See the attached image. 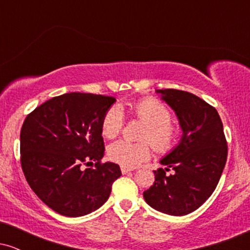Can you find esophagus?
<instances>
[{"mask_svg": "<svg viewBox=\"0 0 250 250\" xmlns=\"http://www.w3.org/2000/svg\"><path fill=\"white\" fill-rule=\"evenodd\" d=\"M121 171H122V174H123V175H125V174L130 173V171H133V169L127 168V167H121Z\"/></svg>", "mask_w": 250, "mask_h": 250, "instance_id": "34e87169", "label": "esophagus"}]
</instances>
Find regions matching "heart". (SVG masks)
I'll return each instance as SVG.
<instances>
[{"label":"heart","mask_w":250,"mask_h":250,"mask_svg":"<svg viewBox=\"0 0 250 250\" xmlns=\"http://www.w3.org/2000/svg\"><path fill=\"white\" fill-rule=\"evenodd\" d=\"M134 116L145 123L147 128L142 135L143 141L150 142L157 153H168L179 140V128L171 123V111L157 100L143 99L133 104ZM125 125V116L121 108L113 105L105 111L102 119L103 136L114 139L121 133ZM148 142L131 143L119 140L108 147V156L113 162L122 167L134 168L150 156Z\"/></svg>","instance_id":"1"}]
</instances>
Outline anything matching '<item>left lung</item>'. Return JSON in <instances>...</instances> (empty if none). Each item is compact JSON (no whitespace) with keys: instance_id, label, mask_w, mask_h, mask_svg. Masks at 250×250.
<instances>
[{"instance_id":"left-lung-1","label":"left lung","mask_w":250,"mask_h":250,"mask_svg":"<svg viewBox=\"0 0 250 250\" xmlns=\"http://www.w3.org/2000/svg\"><path fill=\"white\" fill-rule=\"evenodd\" d=\"M156 93L175 111L183 134L179 145L161 159L160 163L167 168L154 170L155 182L143 197L161 213L183 216L213 194L226 166L228 147L214 107L188 91L165 89ZM170 167L173 173L166 175Z\"/></svg>"}]
</instances>
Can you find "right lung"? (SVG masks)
<instances>
[{
	"label": "right lung",
	"instance_id": "1",
	"mask_svg": "<svg viewBox=\"0 0 250 250\" xmlns=\"http://www.w3.org/2000/svg\"><path fill=\"white\" fill-rule=\"evenodd\" d=\"M115 97L68 93L53 97L25 117L21 166L34 193L56 213L79 217L104 205L119 165L101 163V123ZM96 162L95 168L83 165Z\"/></svg>",
	"mask_w": 250,
	"mask_h": 250
}]
</instances>
